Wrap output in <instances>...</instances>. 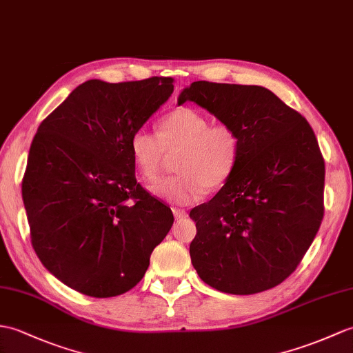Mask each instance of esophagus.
Masks as SVG:
<instances>
[{
    "label": "esophagus",
    "instance_id": "34e87169",
    "mask_svg": "<svg viewBox=\"0 0 353 353\" xmlns=\"http://www.w3.org/2000/svg\"><path fill=\"white\" fill-rule=\"evenodd\" d=\"M173 214H174L176 219H180V218H185L186 216V210L185 209H180V208H173Z\"/></svg>",
    "mask_w": 353,
    "mask_h": 353
}]
</instances>
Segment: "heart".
<instances>
[{"label":"heart","mask_w":353,"mask_h":353,"mask_svg":"<svg viewBox=\"0 0 353 353\" xmlns=\"http://www.w3.org/2000/svg\"><path fill=\"white\" fill-rule=\"evenodd\" d=\"M177 174L158 180L150 190L159 199L190 204L204 192L219 190L234 173L239 161L241 137L227 123H212L194 108H177L158 123V137L145 128L134 130L129 157L145 182L158 179L167 153H174Z\"/></svg>","instance_id":"heart-1"}]
</instances>
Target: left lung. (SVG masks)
<instances>
[{"label":"left lung","mask_w":353,"mask_h":353,"mask_svg":"<svg viewBox=\"0 0 353 353\" xmlns=\"http://www.w3.org/2000/svg\"><path fill=\"white\" fill-rule=\"evenodd\" d=\"M241 137L234 173L194 208L191 261L219 292L252 294L294 272L323 219L325 161L310 123L270 90L195 81L179 96Z\"/></svg>","instance_id":"obj_1"}]
</instances>
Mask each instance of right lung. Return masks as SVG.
Wrapping results in <instances>:
<instances>
[{"instance_id": "right-lung-1", "label": "right lung", "mask_w": 353, "mask_h": 353, "mask_svg": "<svg viewBox=\"0 0 353 353\" xmlns=\"http://www.w3.org/2000/svg\"><path fill=\"white\" fill-rule=\"evenodd\" d=\"M173 78L78 85L40 123L22 199L31 245L61 283L111 298L141 281L173 212L137 182L129 139L173 93Z\"/></svg>"}]
</instances>
